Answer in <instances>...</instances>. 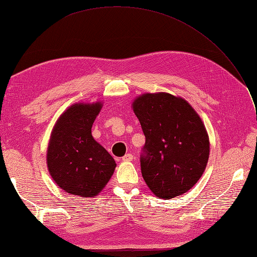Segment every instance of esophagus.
Returning <instances> with one entry per match:
<instances>
[{"mask_svg": "<svg viewBox=\"0 0 257 257\" xmlns=\"http://www.w3.org/2000/svg\"><path fill=\"white\" fill-rule=\"evenodd\" d=\"M122 160L123 161H132L133 160V155L132 154H126V155H125L124 156V157L122 158Z\"/></svg>", "mask_w": 257, "mask_h": 257, "instance_id": "obj_1", "label": "esophagus"}]
</instances>
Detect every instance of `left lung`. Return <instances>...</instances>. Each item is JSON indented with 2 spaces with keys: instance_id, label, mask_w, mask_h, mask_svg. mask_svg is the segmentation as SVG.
I'll use <instances>...</instances> for the list:
<instances>
[{
  "instance_id": "8db88e82",
  "label": "left lung",
  "mask_w": 257,
  "mask_h": 257,
  "mask_svg": "<svg viewBox=\"0 0 257 257\" xmlns=\"http://www.w3.org/2000/svg\"><path fill=\"white\" fill-rule=\"evenodd\" d=\"M146 137L142 176L156 196L170 199L201 179L209 158V137L185 99L168 92L143 93L132 102Z\"/></svg>"
}]
</instances>
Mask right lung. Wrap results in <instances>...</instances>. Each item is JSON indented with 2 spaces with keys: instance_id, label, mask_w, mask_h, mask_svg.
Returning <instances> with one entry per match:
<instances>
[{
  "instance_id": "add662e5",
  "label": "right lung",
  "mask_w": 257,
  "mask_h": 257,
  "mask_svg": "<svg viewBox=\"0 0 257 257\" xmlns=\"http://www.w3.org/2000/svg\"><path fill=\"white\" fill-rule=\"evenodd\" d=\"M102 102H77L56 120L47 149L55 184L72 195L91 198L107 185L116 167L113 157L91 135Z\"/></svg>"
}]
</instances>
